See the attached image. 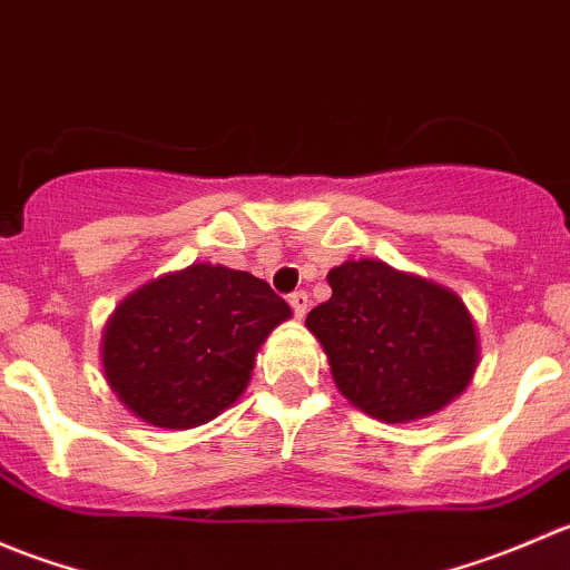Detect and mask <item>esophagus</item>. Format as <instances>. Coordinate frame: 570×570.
I'll return each instance as SVG.
<instances>
[{
	"label": "esophagus",
	"instance_id": "34e87169",
	"mask_svg": "<svg viewBox=\"0 0 570 570\" xmlns=\"http://www.w3.org/2000/svg\"><path fill=\"white\" fill-rule=\"evenodd\" d=\"M289 303H292V312H295V317H297V320L306 317L308 306H312V301H308L306 292H295V295L289 297Z\"/></svg>",
	"mask_w": 570,
	"mask_h": 570
}]
</instances>
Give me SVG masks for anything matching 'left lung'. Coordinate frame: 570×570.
<instances>
[{"label":"left lung","instance_id":"left-lung-1","mask_svg":"<svg viewBox=\"0 0 570 570\" xmlns=\"http://www.w3.org/2000/svg\"><path fill=\"white\" fill-rule=\"evenodd\" d=\"M333 295L306 317L344 400L386 424L433 416L465 392L480 364L469 306L444 284L381 258L327 273Z\"/></svg>","mask_w":570,"mask_h":570}]
</instances>
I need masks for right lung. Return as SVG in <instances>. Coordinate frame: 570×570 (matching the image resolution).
I'll return each mask as SVG.
<instances>
[{
	"label": "right lung",
	"mask_w": 570,
	"mask_h": 570,
	"mask_svg": "<svg viewBox=\"0 0 570 570\" xmlns=\"http://www.w3.org/2000/svg\"><path fill=\"white\" fill-rule=\"evenodd\" d=\"M289 317L267 281L195 262L115 306L101 333L105 381L140 422L198 428L243 396L264 338Z\"/></svg>",
	"instance_id": "add662e5"
}]
</instances>
